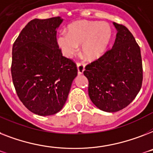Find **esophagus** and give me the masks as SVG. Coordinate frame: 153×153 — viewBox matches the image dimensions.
<instances>
[{
	"label": "esophagus",
	"mask_w": 153,
	"mask_h": 153,
	"mask_svg": "<svg viewBox=\"0 0 153 153\" xmlns=\"http://www.w3.org/2000/svg\"><path fill=\"white\" fill-rule=\"evenodd\" d=\"M77 68H78V73L79 74H82L83 71H85V65L82 63H78L77 64Z\"/></svg>",
	"instance_id": "1"
}]
</instances>
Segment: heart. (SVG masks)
<instances>
[{"label":"heart","mask_w":153,"mask_h":153,"mask_svg":"<svg viewBox=\"0 0 153 153\" xmlns=\"http://www.w3.org/2000/svg\"><path fill=\"white\" fill-rule=\"evenodd\" d=\"M112 30L107 22L79 20L68 28V34L59 33L57 43L64 55L71 57L82 45V53L88 60L100 58L111 42Z\"/></svg>","instance_id":"obj_1"}]
</instances>
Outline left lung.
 <instances>
[{"label": "left lung", "instance_id": "8db88e82", "mask_svg": "<svg viewBox=\"0 0 153 153\" xmlns=\"http://www.w3.org/2000/svg\"><path fill=\"white\" fill-rule=\"evenodd\" d=\"M117 30L112 48L85 66L89 96L102 111L115 112L132 102L143 80L141 49L125 26L113 23Z\"/></svg>", "mask_w": 153, "mask_h": 153}]
</instances>
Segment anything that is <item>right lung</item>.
<instances>
[{"label":"right lung","instance_id":"obj_1","mask_svg":"<svg viewBox=\"0 0 153 153\" xmlns=\"http://www.w3.org/2000/svg\"><path fill=\"white\" fill-rule=\"evenodd\" d=\"M60 17L34 19L22 30L12 46L11 67L16 94L24 106L38 115H54L64 107L76 64L63 56L56 40Z\"/></svg>","mask_w":153,"mask_h":153}]
</instances>
